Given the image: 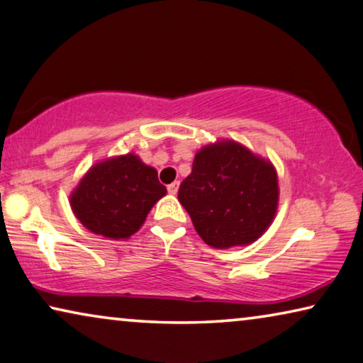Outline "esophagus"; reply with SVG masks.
Listing matches in <instances>:
<instances>
[{
  "label": "esophagus",
  "instance_id": "34e87169",
  "mask_svg": "<svg viewBox=\"0 0 363 363\" xmlns=\"http://www.w3.org/2000/svg\"><path fill=\"white\" fill-rule=\"evenodd\" d=\"M177 189H179V182H172V184H169V186H167V192H169L171 196H176Z\"/></svg>",
  "mask_w": 363,
  "mask_h": 363
}]
</instances>
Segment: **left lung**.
<instances>
[{
  "label": "left lung",
  "instance_id": "obj_1",
  "mask_svg": "<svg viewBox=\"0 0 363 363\" xmlns=\"http://www.w3.org/2000/svg\"><path fill=\"white\" fill-rule=\"evenodd\" d=\"M279 194L270 160L221 138L197 151L177 199L208 246L230 250L266 233L277 213Z\"/></svg>",
  "mask_w": 363,
  "mask_h": 363
}]
</instances>
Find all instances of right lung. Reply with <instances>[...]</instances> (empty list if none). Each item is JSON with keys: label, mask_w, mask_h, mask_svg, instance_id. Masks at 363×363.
Segmentation results:
<instances>
[{"label": "right lung", "mask_w": 363, "mask_h": 363, "mask_svg": "<svg viewBox=\"0 0 363 363\" xmlns=\"http://www.w3.org/2000/svg\"><path fill=\"white\" fill-rule=\"evenodd\" d=\"M164 196L158 171L138 155L127 153L91 166L69 194V207L91 233L123 241L142 228Z\"/></svg>", "instance_id": "add662e5"}]
</instances>
